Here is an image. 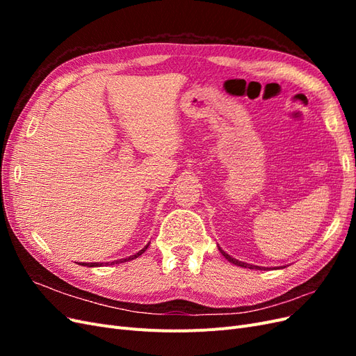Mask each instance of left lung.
I'll return each instance as SVG.
<instances>
[{
    "mask_svg": "<svg viewBox=\"0 0 356 356\" xmlns=\"http://www.w3.org/2000/svg\"><path fill=\"white\" fill-rule=\"evenodd\" d=\"M218 250H220V252L225 257V258H227V260L230 261V263H233V264H236V266H241V267H248V268H261V267H258V266H252V264H246V263H242V261H238V260H236V258H233V257H230L229 254H225L222 250H221V248L218 246Z\"/></svg>",
    "mask_w": 356,
    "mask_h": 356,
    "instance_id": "obj_1",
    "label": "left lung"
}]
</instances>
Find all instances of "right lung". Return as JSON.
<instances>
[{
	"label": "right lung",
	"mask_w": 356,
	"mask_h": 356,
	"mask_svg": "<svg viewBox=\"0 0 356 356\" xmlns=\"http://www.w3.org/2000/svg\"><path fill=\"white\" fill-rule=\"evenodd\" d=\"M147 248H148V245L145 246V248H143V250L141 251H139L138 254H135V255H132V257H127V258H123V260H117V261H113L111 264H117V263H124V261H129V260H134V258H138L139 255H141L143 252H145V250H147ZM106 264H108V263H106ZM81 266H88V267H98V266H102V263H88V264H86V263H81Z\"/></svg>",
	"instance_id": "add662e5"
}]
</instances>
